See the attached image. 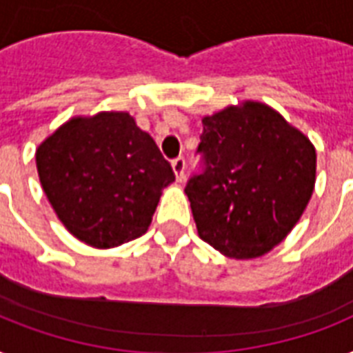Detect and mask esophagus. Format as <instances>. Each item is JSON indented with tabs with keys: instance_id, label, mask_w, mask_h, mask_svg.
Here are the masks:
<instances>
[{
	"instance_id": "34e87169",
	"label": "esophagus",
	"mask_w": 353,
	"mask_h": 353,
	"mask_svg": "<svg viewBox=\"0 0 353 353\" xmlns=\"http://www.w3.org/2000/svg\"><path fill=\"white\" fill-rule=\"evenodd\" d=\"M185 168H187V163L183 157H177V159L172 161V170L176 174L177 181H183L185 179Z\"/></svg>"
}]
</instances>
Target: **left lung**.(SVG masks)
<instances>
[{"mask_svg":"<svg viewBox=\"0 0 353 353\" xmlns=\"http://www.w3.org/2000/svg\"><path fill=\"white\" fill-rule=\"evenodd\" d=\"M201 122L203 170L185 187L199 238L236 260L262 256L290 234L312 198L315 148L262 102Z\"/></svg>","mask_w":353,"mask_h":353,"instance_id":"obj_1","label":"left lung"}]
</instances>
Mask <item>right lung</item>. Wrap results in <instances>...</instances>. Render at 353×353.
Wrapping results in <instances>:
<instances>
[{
  "label": "right lung",
  "mask_w": 353,
  "mask_h": 353,
  "mask_svg": "<svg viewBox=\"0 0 353 353\" xmlns=\"http://www.w3.org/2000/svg\"><path fill=\"white\" fill-rule=\"evenodd\" d=\"M43 192L65 229L97 249L148 231L163 188L176 176L126 112L74 117L36 150Z\"/></svg>",
  "instance_id": "right-lung-1"
}]
</instances>
